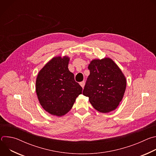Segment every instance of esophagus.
Listing matches in <instances>:
<instances>
[{"label":"esophagus","mask_w":156,"mask_h":156,"mask_svg":"<svg viewBox=\"0 0 156 156\" xmlns=\"http://www.w3.org/2000/svg\"><path fill=\"white\" fill-rule=\"evenodd\" d=\"M80 86L83 88L84 86V84H85V82H84V81H81V82L80 83Z\"/></svg>","instance_id":"34e87169"}]
</instances>
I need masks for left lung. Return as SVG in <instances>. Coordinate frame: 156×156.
I'll use <instances>...</instances> for the list:
<instances>
[{
    "instance_id": "1",
    "label": "left lung",
    "mask_w": 156,
    "mask_h": 156,
    "mask_svg": "<svg viewBox=\"0 0 156 156\" xmlns=\"http://www.w3.org/2000/svg\"><path fill=\"white\" fill-rule=\"evenodd\" d=\"M88 76L83 94L93 107L102 113L115 110L123 99L126 78L117 65L110 58L94 59L88 66Z\"/></svg>"
}]
</instances>
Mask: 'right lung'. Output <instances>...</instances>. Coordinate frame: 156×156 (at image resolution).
Returning a JSON list of instances; mask_svg holds the SVG:
<instances>
[{
	"mask_svg": "<svg viewBox=\"0 0 156 156\" xmlns=\"http://www.w3.org/2000/svg\"><path fill=\"white\" fill-rule=\"evenodd\" d=\"M70 58L55 57L39 71L36 91L42 108L51 115L62 116L69 112L83 89L68 69Z\"/></svg>",
	"mask_w": 156,
	"mask_h": 156,
	"instance_id": "1",
	"label": "right lung"
}]
</instances>
